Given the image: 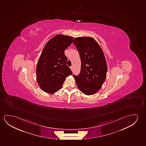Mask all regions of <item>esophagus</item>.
<instances>
[{
  "mask_svg": "<svg viewBox=\"0 0 146 146\" xmlns=\"http://www.w3.org/2000/svg\"><path fill=\"white\" fill-rule=\"evenodd\" d=\"M70 69H71V71H73V67H70Z\"/></svg>",
  "mask_w": 146,
  "mask_h": 146,
  "instance_id": "34e87169",
  "label": "esophagus"
}]
</instances>
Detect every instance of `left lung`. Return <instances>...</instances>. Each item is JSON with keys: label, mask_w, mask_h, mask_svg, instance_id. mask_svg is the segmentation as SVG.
<instances>
[{"label": "left lung", "mask_w": 146, "mask_h": 146, "mask_svg": "<svg viewBox=\"0 0 146 146\" xmlns=\"http://www.w3.org/2000/svg\"><path fill=\"white\" fill-rule=\"evenodd\" d=\"M81 58V71L74 76L79 90L90 96L97 93L105 81L107 65L101 46L91 37H77L73 41Z\"/></svg>", "instance_id": "obj_1"}]
</instances>
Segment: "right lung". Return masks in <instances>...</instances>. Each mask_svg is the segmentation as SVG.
I'll return each mask as SVG.
<instances>
[{"instance_id":"add662e5","label":"right lung","mask_w":146,"mask_h":146,"mask_svg":"<svg viewBox=\"0 0 146 146\" xmlns=\"http://www.w3.org/2000/svg\"><path fill=\"white\" fill-rule=\"evenodd\" d=\"M71 36L58 34L45 44L36 66V79L41 89L48 94L60 90L65 79L72 75L67 66L65 50L72 43Z\"/></svg>"}]
</instances>
